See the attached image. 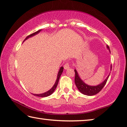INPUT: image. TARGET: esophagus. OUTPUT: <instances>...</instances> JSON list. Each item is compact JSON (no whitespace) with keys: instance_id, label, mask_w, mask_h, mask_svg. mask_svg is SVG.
Returning <instances> with one entry per match:
<instances>
[{"instance_id":"34e87169","label":"esophagus","mask_w":127,"mask_h":127,"mask_svg":"<svg viewBox=\"0 0 127 127\" xmlns=\"http://www.w3.org/2000/svg\"><path fill=\"white\" fill-rule=\"evenodd\" d=\"M69 67H70V65H69V63H66L64 65V69H68L69 68Z\"/></svg>"}]
</instances>
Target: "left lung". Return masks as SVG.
<instances>
[{"mask_svg": "<svg viewBox=\"0 0 127 127\" xmlns=\"http://www.w3.org/2000/svg\"><path fill=\"white\" fill-rule=\"evenodd\" d=\"M107 48L109 49L108 46H107ZM110 50V49H109ZM111 68H112V66L111 65L110 70H111ZM75 72V78H74V82L75 84H76L77 89L80 91L82 94L86 95L87 96H93L97 94L102 89V88L104 87V86L106 84V82L108 79L109 75L107 77V78L105 79L104 82H102L101 83L100 85L97 86H89L86 85L82 79L80 78L79 75L77 73V70L74 69Z\"/></svg>", "mask_w": 127, "mask_h": 127, "instance_id": "1", "label": "left lung"}]
</instances>
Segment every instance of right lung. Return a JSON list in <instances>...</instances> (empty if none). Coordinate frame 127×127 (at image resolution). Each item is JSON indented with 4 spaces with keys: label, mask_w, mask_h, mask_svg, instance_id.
Listing matches in <instances>:
<instances>
[{
    "label": "right lung",
    "mask_w": 127,
    "mask_h": 127,
    "mask_svg": "<svg viewBox=\"0 0 127 127\" xmlns=\"http://www.w3.org/2000/svg\"><path fill=\"white\" fill-rule=\"evenodd\" d=\"M41 31V30H38V31L35 32H34L33 33L31 34V35L27 36V37H26V38L25 39V40H27V38H29L30 37H32V36H33L34 35H36V34H37L38 33H39ZM63 69H64V68L63 67V66H61V68H60V69L59 70V72H58V74L57 79V80H56L55 84H54V85L53 86V87L51 88V89L50 90H49L48 91H47V92H45V93H43V94H33V95L36 96H38V97H47V96H50V95L52 94L53 92H54V91H55V90L56 88H57L58 84V82H59V80L60 77H61L62 73L63 72Z\"/></svg>",
    "instance_id": "obj_1"
}]
</instances>
